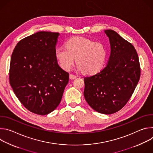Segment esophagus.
Returning <instances> with one entry per match:
<instances>
[{
    "mask_svg": "<svg viewBox=\"0 0 153 153\" xmlns=\"http://www.w3.org/2000/svg\"><path fill=\"white\" fill-rule=\"evenodd\" d=\"M77 77V76L76 75H74V74H70V79L73 80V79H74Z\"/></svg>",
    "mask_w": 153,
    "mask_h": 153,
    "instance_id": "obj_1",
    "label": "esophagus"
}]
</instances>
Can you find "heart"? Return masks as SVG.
Instances as JSON below:
<instances>
[{
    "instance_id": "heart-1",
    "label": "heart",
    "mask_w": 153,
    "mask_h": 153,
    "mask_svg": "<svg viewBox=\"0 0 153 153\" xmlns=\"http://www.w3.org/2000/svg\"><path fill=\"white\" fill-rule=\"evenodd\" d=\"M65 48L55 50V56L65 70H69L74 61L77 68L86 74H93L103 66L107 56V50L102 42L81 37H75L65 42Z\"/></svg>"
}]
</instances>
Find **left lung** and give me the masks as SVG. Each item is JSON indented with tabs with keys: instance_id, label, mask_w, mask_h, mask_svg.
I'll return each mask as SVG.
<instances>
[{
	"instance_id": "1",
	"label": "left lung",
	"mask_w": 153,
	"mask_h": 153,
	"mask_svg": "<svg viewBox=\"0 0 153 153\" xmlns=\"http://www.w3.org/2000/svg\"><path fill=\"white\" fill-rule=\"evenodd\" d=\"M110 43L106 66L84 78V97L98 113L111 114L122 109L131 97L139 82L140 68L133 45L111 30H104Z\"/></svg>"
}]
</instances>
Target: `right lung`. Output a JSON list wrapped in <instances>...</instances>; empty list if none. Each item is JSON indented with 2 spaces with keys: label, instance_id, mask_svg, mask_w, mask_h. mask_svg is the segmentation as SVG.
Wrapping results in <instances>:
<instances>
[{
  "label": "right lung",
  "instance_id": "1",
  "mask_svg": "<svg viewBox=\"0 0 153 153\" xmlns=\"http://www.w3.org/2000/svg\"><path fill=\"white\" fill-rule=\"evenodd\" d=\"M58 33L39 31L20 40L11 55L9 79L13 90L28 110L46 115L59 105L69 73L55 56Z\"/></svg>",
  "mask_w": 153,
  "mask_h": 153
}]
</instances>
